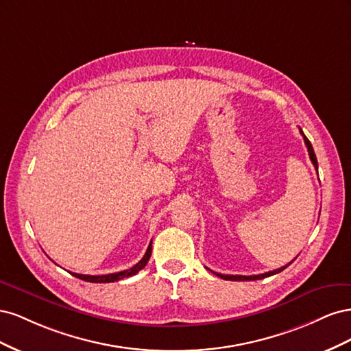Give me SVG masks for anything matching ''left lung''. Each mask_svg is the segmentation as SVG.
Listing matches in <instances>:
<instances>
[{
    "label": "left lung",
    "instance_id": "obj_1",
    "mask_svg": "<svg viewBox=\"0 0 351 351\" xmlns=\"http://www.w3.org/2000/svg\"><path fill=\"white\" fill-rule=\"evenodd\" d=\"M300 133H302L303 139H304V145L307 146V152H309L311 161H312V164L315 165V168L317 169V159H316L315 151H313V147H312V143H311V142H309V139H307V137L304 136V133L302 132V129H300ZM293 261H294V259H293ZM293 261H291L289 265H291V263H293ZM289 265H285V267H282V268H278V269H274V271H269V272H265V274H259V275H250V277H246V275H224V274H217V275H218V277H221L222 280H230V281H254V280H262V278L271 277V275L278 274V272L284 271L287 267H289Z\"/></svg>",
    "mask_w": 351,
    "mask_h": 351
}]
</instances>
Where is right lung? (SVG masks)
<instances>
[{
	"label": "right lung",
	"instance_id": "add662e5",
	"mask_svg": "<svg viewBox=\"0 0 351 351\" xmlns=\"http://www.w3.org/2000/svg\"><path fill=\"white\" fill-rule=\"evenodd\" d=\"M151 254H152V241L149 243V246H147L145 256L139 262H137L134 267H132L130 269H125V271H121V272H115V274H108V275H83V274H76V272H70V274L73 275V277H76V278L83 280V281H88V282H114V281H120L123 278L132 277V275H136L141 269H143L146 267L147 261H149Z\"/></svg>",
	"mask_w": 351,
	"mask_h": 351
}]
</instances>
